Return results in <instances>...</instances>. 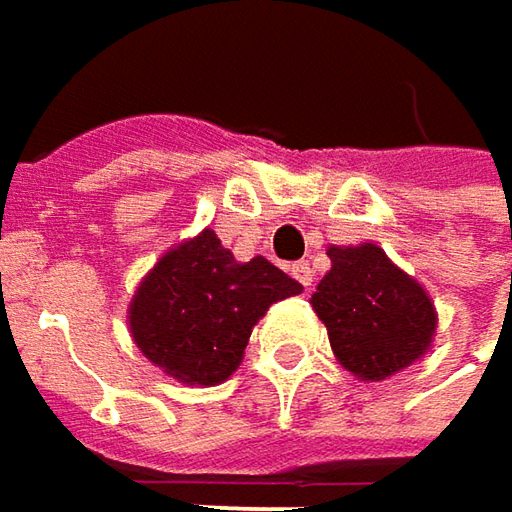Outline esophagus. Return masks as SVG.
<instances>
[{
  "label": "esophagus",
  "mask_w": 512,
  "mask_h": 512,
  "mask_svg": "<svg viewBox=\"0 0 512 512\" xmlns=\"http://www.w3.org/2000/svg\"><path fill=\"white\" fill-rule=\"evenodd\" d=\"M292 275L298 278V283L303 286V289H309V286H312V280H315V272H312L309 260H298V263H292Z\"/></svg>",
  "instance_id": "34e87169"
}]
</instances>
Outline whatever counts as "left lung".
<instances>
[{
    "label": "left lung",
    "instance_id": "1",
    "mask_svg": "<svg viewBox=\"0 0 512 512\" xmlns=\"http://www.w3.org/2000/svg\"><path fill=\"white\" fill-rule=\"evenodd\" d=\"M332 269L312 306L326 323L338 361L364 381H381L418 361L435 332V309L421 283L375 243L332 246Z\"/></svg>",
    "mask_w": 512,
    "mask_h": 512
}]
</instances>
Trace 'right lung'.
I'll return each mask as SVG.
<instances>
[{"instance_id": "obj_1", "label": "right lung", "mask_w": 512, "mask_h": 512, "mask_svg": "<svg viewBox=\"0 0 512 512\" xmlns=\"http://www.w3.org/2000/svg\"><path fill=\"white\" fill-rule=\"evenodd\" d=\"M300 289L266 257L237 263L206 229L145 275L131 300V335L145 358L171 378L214 387L240 367L266 309Z\"/></svg>"}]
</instances>
